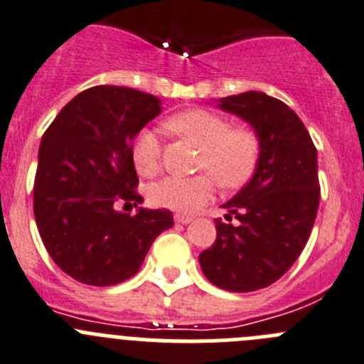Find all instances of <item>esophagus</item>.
<instances>
[{
  "label": "esophagus",
  "instance_id": "obj_1",
  "mask_svg": "<svg viewBox=\"0 0 364 364\" xmlns=\"http://www.w3.org/2000/svg\"><path fill=\"white\" fill-rule=\"evenodd\" d=\"M174 220L179 224H188V223H192V217L185 215V213H176Z\"/></svg>",
  "mask_w": 364,
  "mask_h": 364
}]
</instances>
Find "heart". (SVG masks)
Masks as SVG:
<instances>
[{
  "label": "heart",
  "instance_id": "heart-1",
  "mask_svg": "<svg viewBox=\"0 0 364 364\" xmlns=\"http://www.w3.org/2000/svg\"><path fill=\"white\" fill-rule=\"evenodd\" d=\"M166 129L201 149L199 171H208L220 186L232 188L246 181L259 161V134L247 125L230 127V122L208 109H188L165 122ZM161 141L152 129H141L134 136L131 158L144 178H152L161 168ZM215 192V181L208 174L181 178L166 176L149 186V201L161 208L181 213L198 212Z\"/></svg>",
  "mask_w": 364,
  "mask_h": 364
}]
</instances>
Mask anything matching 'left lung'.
Listing matches in <instances>:
<instances>
[{"instance_id":"obj_1","label":"left lung","mask_w":364,"mask_h":364,"mask_svg":"<svg viewBox=\"0 0 364 364\" xmlns=\"http://www.w3.org/2000/svg\"><path fill=\"white\" fill-rule=\"evenodd\" d=\"M259 134L257 171L232 201L228 220L215 219L217 239L199 255L205 277L233 293L274 284L307 244L320 205L318 152L304 122L289 105L262 91L220 100Z\"/></svg>"}]
</instances>
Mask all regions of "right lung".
Masks as SVG:
<instances>
[{"mask_svg": "<svg viewBox=\"0 0 364 364\" xmlns=\"http://www.w3.org/2000/svg\"><path fill=\"white\" fill-rule=\"evenodd\" d=\"M159 111L154 95L95 86L68 102L43 134L33 215L53 262L77 282L105 287L127 280L174 224L168 210H117V203L144 201L131 147Z\"/></svg>", "mask_w": 364, "mask_h": 364, "instance_id": "obj_1", "label": "right lung"}]
</instances>
